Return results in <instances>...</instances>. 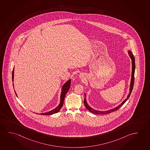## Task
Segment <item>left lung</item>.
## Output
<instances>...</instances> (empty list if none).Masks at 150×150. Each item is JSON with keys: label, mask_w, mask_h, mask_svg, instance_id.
<instances>
[{"label": "left lung", "mask_w": 150, "mask_h": 150, "mask_svg": "<svg viewBox=\"0 0 150 150\" xmlns=\"http://www.w3.org/2000/svg\"><path fill=\"white\" fill-rule=\"evenodd\" d=\"M128 53L129 56L130 57L131 60H132V75H131L132 77H131V84H130V92H129V95H128L127 98L125 99V100H124L123 102L121 103V104L119 105V106H118L117 107H115V108H113V109H112V110L102 112V111H98V110H93V108H92L91 107H90L88 105V104H87L86 102V97H85L84 100V105H85V106H86V108L87 110H88L90 112H92L93 114H109V113H110V112H115V111H116L117 110H118L120 107H121V106L125 103L126 101L130 97V96L131 95V92H132V91L133 90V85H134V71H135V67H136V66H135V59H134V56H133V54H132V53L131 51H130V50L128 51ZM85 96H86V94H85Z\"/></svg>", "instance_id": "1"}]
</instances>
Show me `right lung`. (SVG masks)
I'll return each mask as SVG.
<instances>
[{
    "label": "right lung",
    "mask_w": 150,
    "mask_h": 150,
    "mask_svg": "<svg viewBox=\"0 0 150 150\" xmlns=\"http://www.w3.org/2000/svg\"><path fill=\"white\" fill-rule=\"evenodd\" d=\"M13 76H14V68L13 69V71H12V81H13ZM70 84H71V80H69L64 83V85L62 86V93H61V95H60V103L59 105L56 108H55L54 110H50V112H45V113H42V114H40L42 115H51L57 113V112H59L60 110L61 109V108L63 106L64 97H65L67 92L69 91L70 87Z\"/></svg>",
    "instance_id": "right-lung-1"
}]
</instances>
